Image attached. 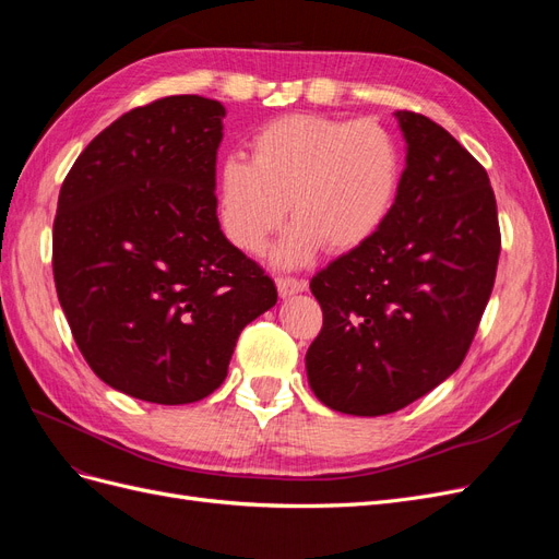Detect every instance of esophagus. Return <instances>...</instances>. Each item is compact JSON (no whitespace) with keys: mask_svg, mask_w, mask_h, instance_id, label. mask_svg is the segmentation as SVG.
I'll use <instances>...</instances> for the list:
<instances>
[{"mask_svg":"<svg viewBox=\"0 0 559 559\" xmlns=\"http://www.w3.org/2000/svg\"><path fill=\"white\" fill-rule=\"evenodd\" d=\"M308 289L306 280H296V277H277V292L282 298H289L294 294H300Z\"/></svg>","mask_w":559,"mask_h":559,"instance_id":"esophagus-1","label":"esophagus"}]
</instances>
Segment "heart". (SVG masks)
Returning <instances> with one entry per match:
<instances>
[{"label":"heart","instance_id":"obj_1","mask_svg":"<svg viewBox=\"0 0 559 559\" xmlns=\"http://www.w3.org/2000/svg\"><path fill=\"white\" fill-rule=\"evenodd\" d=\"M401 177L399 142L373 118L286 114L253 134L251 160L222 163V226L235 247L261 253L292 207L296 222L275 257L302 265L324 245L349 251L373 238L396 205Z\"/></svg>","mask_w":559,"mask_h":559}]
</instances>
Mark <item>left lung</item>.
<instances>
[{"mask_svg":"<svg viewBox=\"0 0 559 559\" xmlns=\"http://www.w3.org/2000/svg\"><path fill=\"white\" fill-rule=\"evenodd\" d=\"M396 118L408 156L392 214L310 282L324 314L306 354L310 386L361 417L405 408L462 366L501 251L485 167L431 118Z\"/></svg>","mask_w":559,"mask_h":559,"instance_id":"obj_1","label":"left lung"}]
</instances>
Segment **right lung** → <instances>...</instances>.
<instances>
[{
	"instance_id": "obj_1",
	"label": "right lung",
	"mask_w": 559,
	"mask_h": 559,
	"mask_svg": "<svg viewBox=\"0 0 559 559\" xmlns=\"http://www.w3.org/2000/svg\"><path fill=\"white\" fill-rule=\"evenodd\" d=\"M226 109L200 95L134 107L81 151L53 222V280L93 373L128 396H210L275 282L216 218Z\"/></svg>"
}]
</instances>
